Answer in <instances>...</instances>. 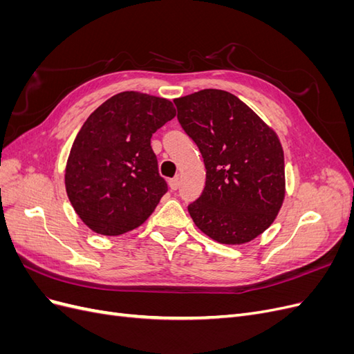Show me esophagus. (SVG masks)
Here are the masks:
<instances>
[{"instance_id": "34e87169", "label": "esophagus", "mask_w": 354, "mask_h": 354, "mask_svg": "<svg viewBox=\"0 0 354 354\" xmlns=\"http://www.w3.org/2000/svg\"><path fill=\"white\" fill-rule=\"evenodd\" d=\"M168 185H169L171 190H177V189H178V186H180V181H178V178H177V177H176V178H171V180L168 181Z\"/></svg>"}]
</instances>
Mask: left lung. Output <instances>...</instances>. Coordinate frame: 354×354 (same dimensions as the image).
Here are the masks:
<instances>
[{
	"mask_svg": "<svg viewBox=\"0 0 354 354\" xmlns=\"http://www.w3.org/2000/svg\"><path fill=\"white\" fill-rule=\"evenodd\" d=\"M174 103L207 169L202 195L187 207L192 220L220 243L255 239L274 221L285 198L279 138L227 91L201 90Z\"/></svg>",
	"mask_w": 354,
	"mask_h": 354,
	"instance_id": "1",
	"label": "left lung"
}]
</instances>
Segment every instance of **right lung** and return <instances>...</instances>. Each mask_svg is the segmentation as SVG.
<instances>
[{"instance_id":"1","label":"right lung","mask_w":354,"mask_h":354,"mask_svg":"<svg viewBox=\"0 0 354 354\" xmlns=\"http://www.w3.org/2000/svg\"><path fill=\"white\" fill-rule=\"evenodd\" d=\"M173 103L124 91L99 106L84 122L66 164V194L75 212L104 236L143 224L167 190L158 173L152 134L173 120Z\"/></svg>"}]
</instances>
